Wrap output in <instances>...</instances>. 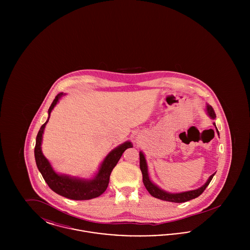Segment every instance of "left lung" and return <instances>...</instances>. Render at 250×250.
<instances>
[{
	"mask_svg": "<svg viewBox=\"0 0 250 250\" xmlns=\"http://www.w3.org/2000/svg\"><path fill=\"white\" fill-rule=\"evenodd\" d=\"M206 111H207V114L209 115V117L211 119H214L216 117L215 113H214V108L208 104L206 106ZM214 125L215 126L214 123ZM215 128H216V126H215ZM216 132L219 135V132L217 130V128H216ZM140 167H141V170H142V173H143V184H144L146 189L153 197H155L156 199H159V200H162V201L178 202V203L179 202H188L190 200L196 199L197 197H199L202 192L205 190V188L208 187V185L210 184V182L212 181V179L215 174V173L212 174L207 180V182L198 189L186 191V192H181V193H169V192H167V191L162 190L161 188H159L156 185H155L150 180L149 174H148V166H147L146 159H145V156L143 155V152H140Z\"/></svg>",
	"mask_w": 250,
	"mask_h": 250,
	"instance_id": "left-lung-1",
	"label": "left lung"
}]
</instances>
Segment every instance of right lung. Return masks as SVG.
Masks as SVG:
<instances>
[{"label": "right lung", "instance_id": "right-lung-1", "mask_svg": "<svg viewBox=\"0 0 250 250\" xmlns=\"http://www.w3.org/2000/svg\"><path fill=\"white\" fill-rule=\"evenodd\" d=\"M63 95V93H60L55 96L53 102L48 108V117L47 122L40 127L38 134L36 136V147H35V157H36V166L46 183L48 184L50 189L55 193L59 194L67 199L75 201H84L91 200L96 197H99L103 194L108 186L109 176L113 169L118 163L123 153L127 149L133 147L130 142H125L113 149L105 157L101 166L98 169L93 179H81L78 177H71L66 174L57 173L48 162V159L44 156L41 150V143L45 126L50 117V112L56 104L59 102V99Z\"/></svg>", "mask_w": 250, "mask_h": 250}]
</instances>
